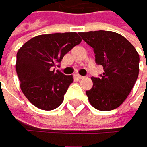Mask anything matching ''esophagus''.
Here are the masks:
<instances>
[{"mask_svg":"<svg viewBox=\"0 0 147 147\" xmlns=\"http://www.w3.org/2000/svg\"><path fill=\"white\" fill-rule=\"evenodd\" d=\"M75 78H76V79H78V80H82L84 77H82L80 75H75Z\"/></svg>","mask_w":147,"mask_h":147,"instance_id":"obj_1","label":"esophagus"}]
</instances>
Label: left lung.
<instances>
[{"mask_svg":"<svg viewBox=\"0 0 147 147\" xmlns=\"http://www.w3.org/2000/svg\"><path fill=\"white\" fill-rule=\"evenodd\" d=\"M93 48L95 62L103 67L99 78L92 77L93 86L86 91L90 103L97 110L118 108L131 92L139 74V55L128 40L111 31L80 33Z\"/></svg>","mask_w":147,"mask_h":147,"instance_id":"8db88e82","label":"left lung"}]
</instances>
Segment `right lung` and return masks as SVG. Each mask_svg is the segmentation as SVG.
<instances>
[{
    "label": "right lung",
    "instance_id": "1",
    "mask_svg": "<svg viewBox=\"0 0 147 147\" xmlns=\"http://www.w3.org/2000/svg\"><path fill=\"white\" fill-rule=\"evenodd\" d=\"M80 42L77 33L41 34L30 39L18 50L15 67L21 90L35 107L51 111L63 102L73 77L55 71L54 67Z\"/></svg>",
    "mask_w": 147,
    "mask_h": 147
}]
</instances>
